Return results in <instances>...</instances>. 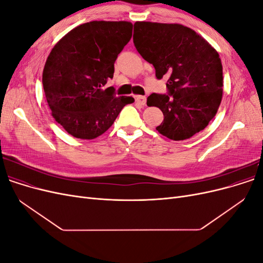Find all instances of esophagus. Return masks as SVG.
<instances>
[{
	"mask_svg": "<svg viewBox=\"0 0 263 263\" xmlns=\"http://www.w3.org/2000/svg\"><path fill=\"white\" fill-rule=\"evenodd\" d=\"M135 100H136V102L138 103V104H140V105H145L146 104V101H147L146 97H142V95H137V97L135 98Z\"/></svg>",
	"mask_w": 263,
	"mask_h": 263,
	"instance_id": "34e87169",
	"label": "esophagus"
}]
</instances>
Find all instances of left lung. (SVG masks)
Segmentation results:
<instances>
[{
	"label": "left lung",
	"mask_w": 263,
	"mask_h": 263,
	"mask_svg": "<svg viewBox=\"0 0 263 263\" xmlns=\"http://www.w3.org/2000/svg\"><path fill=\"white\" fill-rule=\"evenodd\" d=\"M134 45L155 67L158 80L168 79L166 94L153 93L148 106L162 110L157 130L184 140L203 130L216 115L222 97L219 54L193 29L180 24L136 22Z\"/></svg>",
	"instance_id": "8db88e82"
}]
</instances>
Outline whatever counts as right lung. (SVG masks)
Segmentation results:
<instances>
[{
	"label": "right lung",
	"mask_w": 263,
	"mask_h": 263,
	"mask_svg": "<svg viewBox=\"0 0 263 263\" xmlns=\"http://www.w3.org/2000/svg\"><path fill=\"white\" fill-rule=\"evenodd\" d=\"M128 22L94 21L70 30L45 63L43 86L55 122L76 138L93 139L113 125L130 97H116L117 55L132 38Z\"/></svg>",
	"instance_id": "add662e5"
}]
</instances>
